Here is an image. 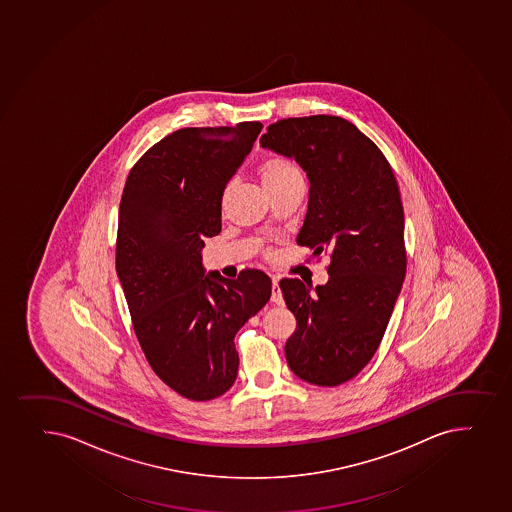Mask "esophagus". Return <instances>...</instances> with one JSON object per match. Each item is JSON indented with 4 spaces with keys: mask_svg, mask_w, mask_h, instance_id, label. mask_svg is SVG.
Wrapping results in <instances>:
<instances>
[{
    "mask_svg": "<svg viewBox=\"0 0 512 512\" xmlns=\"http://www.w3.org/2000/svg\"><path fill=\"white\" fill-rule=\"evenodd\" d=\"M270 301L276 303V305H282V303H284L281 288H279V282H277L276 279H272V296H270Z\"/></svg>",
    "mask_w": 512,
    "mask_h": 512,
    "instance_id": "1",
    "label": "esophagus"
}]
</instances>
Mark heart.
Returning a JSON list of instances; mask_svg holds the SVG:
<instances>
[{"label":"heart","mask_w":512,"mask_h":512,"mask_svg":"<svg viewBox=\"0 0 512 512\" xmlns=\"http://www.w3.org/2000/svg\"><path fill=\"white\" fill-rule=\"evenodd\" d=\"M260 182L269 196L303 184V177L293 163L284 158H267L259 167Z\"/></svg>","instance_id":"1"}]
</instances>
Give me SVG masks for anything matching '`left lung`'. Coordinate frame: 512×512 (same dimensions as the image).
<instances>
[{
  "mask_svg": "<svg viewBox=\"0 0 512 512\" xmlns=\"http://www.w3.org/2000/svg\"><path fill=\"white\" fill-rule=\"evenodd\" d=\"M260 146L306 173L298 245L332 259L323 286L279 282L296 316L284 347L289 368L311 385H342L371 361L402 291L407 257L397 180L378 146L335 115L276 122Z\"/></svg>",
  "mask_w": 512,
  "mask_h": 512,
  "instance_id": "obj_1",
  "label": "left lung"
}]
</instances>
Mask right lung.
Listing matches in <instances>:
<instances>
[{"label": "right lung", "instance_id": "1", "mask_svg": "<svg viewBox=\"0 0 512 512\" xmlns=\"http://www.w3.org/2000/svg\"><path fill=\"white\" fill-rule=\"evenodd\" d=\"M262 131L185 127L146 151L126 180L115 270L134 332L158 378L206 402L235 383V335L272 293L262 270L226 279L202 265L204 240L221 231L224 189Z\"/></svg>", "mask_w": 512, "mask_h": 512}]
</instances>
